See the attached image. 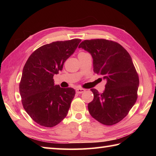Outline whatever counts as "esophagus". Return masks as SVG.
<instances>
[{
	"instance_id": "34e87169",
	"label": "esophagus",
	"mask_w": 156,
	"mask_h": 156,
	"mask_svg": "<svg viewBox=\"0 0 156 156\" xmlns=\"http://www.w3.org/2000/svg\"><path fill=\"white\" fill-rule=\"evenodd\" d=\"M76 93H78V94H81V93H82V92H85V89H83V88H77L76 90Z\"/></svg>"
}]
</instances>
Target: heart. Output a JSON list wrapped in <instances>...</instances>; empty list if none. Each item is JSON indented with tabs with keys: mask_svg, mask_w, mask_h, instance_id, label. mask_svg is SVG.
<instances>
[{
	"mask_svg": "<svg viewBox=\"0 0 156 156\" xmlns=\"http://www.w3.org/2000/svg\"><path fill=\"white\" fill-rule=\"evenodd\" d=\"M80 54H81V53H80Z\"/></svg>",
	"mask_w": 156,
	"mask_h": 156,
	"instance_id": "heart-1",
	"label": "heart"
}]
</instances>
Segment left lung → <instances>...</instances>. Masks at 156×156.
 Instances as JSON below:
<instances>
[{
    "label": "left lung",
    "instance_id": "8db88e82",
    "mask_svg": "<svg viewBox=\"0 0 156 156\" xmlns=\"http://www.w3.org/2000/svg\"><path fill=\"white\" fill-rule=\"evenodd\" d=\"M78 48L90 53L94 72L107 81L102 93L90 89L94 98L88 105L89 112L103 125L117 123L128 115L137 98L140 80L130 55L118 43L105 39L84 40Z\"/></svg>",
    "mask_w": 156,
    "mask_h": 156
}]
</instances>
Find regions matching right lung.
Instances as JSON below:
<instances>
[{
  "instance_id": "right-lung-1",
  "label": "right lung",
  "mask_w": 156,
  "mask_h": 156,
  "mask_svg": "<svg viewBox=\"0 0 156 156\" xmlns=\"http://www.w3.org/2000/svg\"><path fill=\"white\" fill-rule=\"evenodd\" d=\"M80 41L73 39L42 45L24 66L19 83L22 105L33 120L43 127H54L68 114L75 90L54 85V76L62 70Z\"/></svg>"
}]
</instances>
